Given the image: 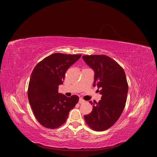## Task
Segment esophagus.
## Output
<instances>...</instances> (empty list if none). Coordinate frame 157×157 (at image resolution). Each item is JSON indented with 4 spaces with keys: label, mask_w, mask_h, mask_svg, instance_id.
Segmentation results:
<instances>
[{
    "label": "esophagus",
    "mask_w": 157,
    "mask_h": 157,
    "mask_svg": "<svg viewBox=\"0 0 157 157\" xmlns=\"http://www.w3.org/2000/svg\"><path fill=\"white\" fill-rule=\"evenodd\" d=\"M85 102V101L84 100H83L82 99H81V98H80L79 99V104H82V103H84Z\"/></svg>",
    "instance_id": "esophagus-1"
}]
</instances>
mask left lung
Instances as JSON below:
<instances>
[{"label":"left lung","instance_id":"obj_1","mask_svg":"<svg viewBox=\"0 0 157 157\" xmlns=\"http://www.w3.org/2000/svg\"><path fill=\"white\" fill-rule=\"evenodd\" d=\"M82 59L94 71V86L100 88L101 99L93 103L91 113L84 118L95 131H104L113 126L125 107L128 83L124 69L113 59L104 55H84Z\"/></svg>","mask_w":157,"mask_h":157}]
</instances>
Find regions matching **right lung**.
Here are the masks:
<instances>
[{
  "mask_svg": "<svg viewBox=\"0 0 157 157\" xmlns=\"http://www.w3.org/2000/svg\"><path fill=\"white\" fill-rule=\"evenodd\" d=\"M81 55L54 53L39 62L30 79L28 98L33 114L43 127L54 129L62 125L70 111L78 102L79 97L70 98L58 93L65 73Z\"/></svg>",
  "mask_w": 157,
  "mask_h": 157,
  "instance_id": "right-lung-1",
  "label": "right lung"
}]
</instances>
